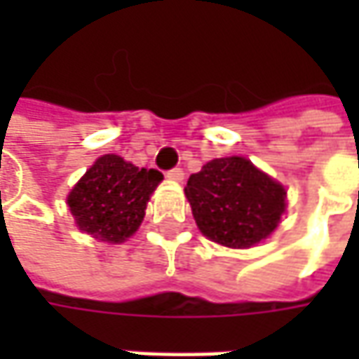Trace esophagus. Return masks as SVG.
<instances>
[{
	"label": "esophagus",
	"mask_w": 359,
	"mask_h": 359,
	"mask_svg": "<svg viewBox=\"0 0 359 359\" xmlns=\"http://www.w3.org/2000/svg\"><path fill=\"white\" fill-rule=\"evenodd\" d=\"M168 177L173 180V182H182V180H184V170H182V168H173V170L168 172Z\"/></svg>",
	"instance_id": "1"
}]
</instances>
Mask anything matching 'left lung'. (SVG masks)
<instances>
[{
    "label": "left lung",
    "instance_id": "8db88e82",
    "mask_svg": "<svg viewBox=\"0 0 359 359\" xmlns=\"http://www.w3.org/2000/svg\"><path fill=\"white\" fill-rule=\"evenodd\" d=\"M186 196L201 233L228 248L266 240L285 210V189L238 156L212 159L191 173Z\"/></svg>",
    "mask_w": 359,
    "mask_h": 359
}]
</instances>
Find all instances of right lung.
I'll use <instances>...</instances> for the list:
<instances>
[{
	"instance_id": "add662e5",
	"label": "right lung",
	"mask_w": 359,
	"mask_h": 359,
	"mask_svg": "<svg viewBox=\"0 0 359 359\" xmlns=\"http://www.w3.org/2000/svg\"><path fill=\"white\" fill-rule=\"evenodd\" d=\"M161 180L158 170L135 168L119 156L107 154L69 191L67 205L81 231L119 243L140 228L149 196Z\"/></svg>"
}]
</instances>
